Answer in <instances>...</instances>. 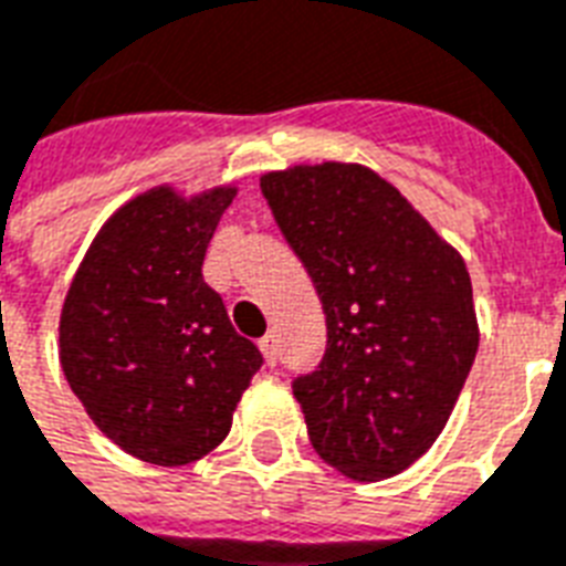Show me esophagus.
I'll return each mask as SVG.
<instances>
[{
    "label": "esophagus",
    "instance_id": "1",
    "mask_svg": "<svg viewBox=\"0 0 566 566\" xmlns=\"http://www.w3.org/2000/svg\"><path fill=\"white\" fill-rule=\"evenodd\" d=\"M258 347H261V353H264L266 365H275V359H279V344H275L273 332H266L264 338L258 340Z\"/></svg>",
    "mask_w": 566,
    "mask_h": 566
}]
</instances>
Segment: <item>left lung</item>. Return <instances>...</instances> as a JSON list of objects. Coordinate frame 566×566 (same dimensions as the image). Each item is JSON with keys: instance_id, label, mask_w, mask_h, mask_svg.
Wrapping results in <instances>:
<instances>
[{"instance_id": "left-lung-1", "label": "left lung", "mask_w": 566, "mask_h": 566, "mask_svg": "<svg viewBox=\"0 0 566 566\" xmlns=\"http://www.w3.org/2000/svg\"><path fill=\"white\" fill-rule=\"evenodd\" d=\"M261 192L326 314V353L293 379L308 439L359 481L437 442L478 353L463 258L388 180L323 163L270 171Z\"/></svg>"}]
</instances>
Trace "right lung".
<instances>
[{
  "mask_svg": "<svg viewBox=\"0 0 566 566\" xmlns=\"http://www.w3.org/2000/svg\"><path fill=\"white\" fill-rule=\"evenodd\" d=\"M231 201V187L189 201L168 187L133 198L103 226L64 300V377L94 424L145 463L187 465L213 451L264 365L201 275Z\"/></svg>",
  "mask_w": 566,
  "mask_h": 566,
  "instance_id": "obj_1",
  "label": "right lung"
}]
</instances>
